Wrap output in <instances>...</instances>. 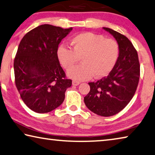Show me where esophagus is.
<instances>
[{"label":"esophagus","instance_id":"34e87169","mask_svg":"<svg viewBox=\"0 0 155 155\" xmlns=\"http://www.w3.org/2000/svg\"><path fill=\"white\" fill-rule=\"evenodd\" d=\"M79 84H80L79 81H75V80L72 81V85H75V86H77V85H79Z\"/></svg>","mask_w":155,"mask_h":155}]
</instances>
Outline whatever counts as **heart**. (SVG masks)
I'll list each match as a JSON object with an SVG mask.
<instances>
[{
  "instance_id": "heart-1",
  "label": "heart",
  "mask_w": 155,
  "mask_h": 155,
  "mask_svg": "<svg viewBox=\"0 0 155 155\" xmlns=\"http://www.w3.org/2000/svg\"><path fill=\"white\" fill-rule=\"evenodd\" d=\"M72 49L61 45L56 50L57 59L66 70H70L81 58L82 63L68 72L75 81L104 77L116 64L119 54V44L102 34L85 32L71 39Z\"/></svg>"
}]
</instances>
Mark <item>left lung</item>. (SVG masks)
<instances>
[{
    "label": "left lung",
    "instance_id": "obj_1",
    "mask_svg": "<svg viewBox=\"0 0 155 155\" xmlns=\"http://www.w3.org/2000/svg\"><path fill=\"white\" fill-rule=\"evenodd\" d=\"M104 29L117 40L119 57L107 77L88 83L90 90L84 102L95 114L110 117L121 111L134 97L139 81L140 64L136 49L126 36L112 29Z\"/></svg>",
    "mask_w": 155,
    "mask_h": 155
}]
</instances>
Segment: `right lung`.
I'll return each mask as SVG.
<instances>
[{"mask_svg": "<svg viewBox=\"0 0 155 155\" xmlns=\"http://www.w3.org/2000/svg\"><path fill=\"white\" fill-rule=\"evenodd\" d=\"M72 29L41 25L21 41L14 61L15 84L22 100L34 112L56 109L72 85L56 56L58 45Z\"/></svg>", "mask_w": 155, "mask_h": 155, "instance_id": "add662e5", "label": "right lung"}]
</instances>
